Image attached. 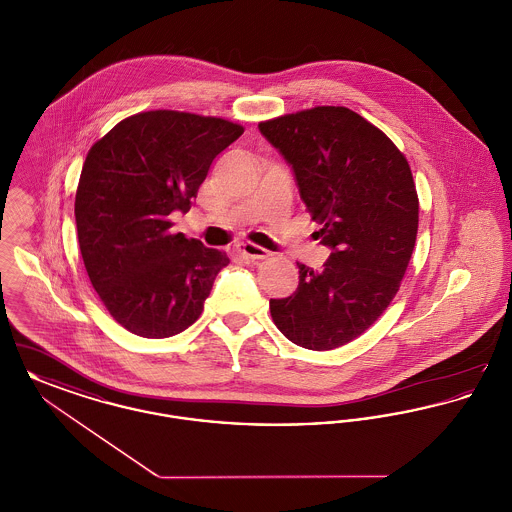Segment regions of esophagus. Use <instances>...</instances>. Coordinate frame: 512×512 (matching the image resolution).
<instances>
[{"label": "esophagus", "instance_id": "1", "mask_svg": "<svg viewBox=\"0 0 512 512\" xmlns=\"http://www.w3.org/2000/svg\"><path fill=\"white\" fill-rule=\"evenodd\" d=\"M240 253L245 255L247 259H265V257L270 255V251H267L265 247L251 244V242H244V244H240Z\"/></svg>", "mask_w": 512, "mask_h": 512}]
</instances>
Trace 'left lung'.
Wrapping results in <instances>:
<instances>
[{
    "label": "left lung",
    "instance_id": "8db88e82",
    "mask_svg": "<svg viewBox=\"0 0 512 512\" xmlns=\"http://www.w3.org/2000/svg\"><path fill=\"white\" fill-rule=\"evenodd\" d=\"M259 130L292 167L332 249L322 270L297 263V290L270 299V315L295 345L336 349L368 330L401 286L418 230L413 172L380 128L347 107H313Z\"/></svg>",
    "mask_w": 512,
    "mask_h": 512
}]
</instances>
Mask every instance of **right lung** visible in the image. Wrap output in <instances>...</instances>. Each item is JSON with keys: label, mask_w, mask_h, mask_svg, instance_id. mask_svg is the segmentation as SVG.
Listing matches in <instances>:
<instances>
[{"label": "right lung", "mask_w": 512, "mask_h": 512, "mask_svg": "<svg viewBox=\"0 0 512 512\" xmlns=\"http://www.w3.org/2000/svg\"><path fill=\"white\" fill-rule=\"evenodd\" d=\"M244 134L236 122L182 111H146L113 126L86 155L74 199L82 261L122 328L171 338L192 326L224 251L172 234L213 159Z\"/></svg>", "instance_id": "add662e5"}]
</instances>
